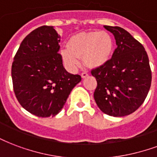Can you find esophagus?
Instances as JSON below:
<instances>
[{"label":"esophagus","mask_w":157,"mask_h":157,"mask_svg":"<svg viewBox=\"0 0 157 157\" xmlns=\"http://www.w3.org/2000/svg\"><path fill=\"white\" fill-rule=\"evenodd\" d=\"M88 76V73L86 72H82V78H86V77H87Z\"/></svg>","instance_id":"esophagus-1"}]
</instances>
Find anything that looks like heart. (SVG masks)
I'll list each match as a JSON object with an SVG mask.
<instances>
[{"label":"heart","instance_id":"1","mask_svg":"<svg viewBox=\"0 0 157 157\" xmlns=\"http://www.w3.org/2000/svg\"><path fill=\"white\" fill-rule=\"evenodd\" d=\"M67 50L61 52L64 63L71 69L78 66L82 59L85 66L95 69L103 67L111 60L114 52V40L106 31L81 32L71 37Z\"/></svg>","mask_w":157,"mask_h":157}]
</instances>
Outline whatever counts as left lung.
<instances>
[{
    "instance_id": "8db88e82",
    "label": "left lung",
    "mask_w": 157,
    "mask_h": 157,
    "mask_svg": "<svg viewBox=\"0 0 157 157\" xmlns=\"http://www.w3.org/2000/svg\"><path fill=\"white\" fill-rule=\"evenodd\" d=\"M104 27L114 35L117 47L107 63L91 71L97 82L94 98L105 114L125 117L136 111L149 92V58L144 46L128 31L119 26Z\"/></svg>"
}]
</instances>
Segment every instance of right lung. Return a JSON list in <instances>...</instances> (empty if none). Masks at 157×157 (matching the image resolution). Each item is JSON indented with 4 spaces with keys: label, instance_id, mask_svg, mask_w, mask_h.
Instances as JSON below:
<instances>
[{
    "label": "right lung",
    "instance_id": "1",
    "mask_svg": "<svg viewBox=\"0 0 157 157\" xmlns=\"http://www.w3.org/2000/svg\"><path fill=\"white\" fill-rule=\"evenodd\" d=\"M59 42L60 36L53 26L42 25L25 37L14 56L11 77L16 97L36 117L57 115L82 81L81 75L64 68Z\"/></svg>",
    "mask_w": 157,
    "mask_h": 157
}]
</instances>
